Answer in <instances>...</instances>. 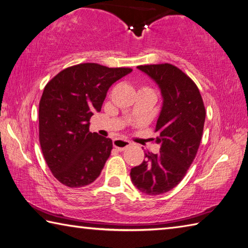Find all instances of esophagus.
<instances>
[{
    "mask_svg": "<svg viewBox=\"0 0 248 248\" xmlns=\"http://www.w3.org/2000/svg\"><path fill=\"white\" fill-rule=\"evenodd\" d=\"M130 145V141L126 139H115L113 140V146L120 152H122L126 148H128Z\"/></svg>",
    "mask_w": 248,
    "mask_h": 248,
    "instance_id": "esophagus-1",
    "label": "esophagus"
}]
</instances>
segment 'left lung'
<instances>
[{"mask_svg": "<svg viewBox=\"0 0 248 248\" xmlns=\"http://www.w3.org/2000/svg\"><path fill=\"white\" fill-rule=\"evenodd\" d=\"M155 81L163 106L156 123L155 142L159 153H145V160L130 170L133 184L141 193H167L183 180L198 152L205 109L201 94L188 76L173 65L137 66Z\"/></svg>", "mask_w": 248, "mask_h": 248, "instance_id": "8db88e82", "label": "left lung"}]
</instances>
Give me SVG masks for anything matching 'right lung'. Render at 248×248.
<instances>
[{"mask_svg":"<svg viewBox=\"0 0 248 248\" xmlns=\"http://www.w3.org/2000/svg\"><path fill=\"white\" fill-rule=\"evenodd\" d=\"M96 63L65 68L47 83L39 102V142L55 179L82 187L98 178L112 140L91 133L90 119L99 112L109 88L131 73Z\"/></svg>","mask_w":248,"mask_h":248,"instance_id":"1","label":"right lung"}]
</instances>
